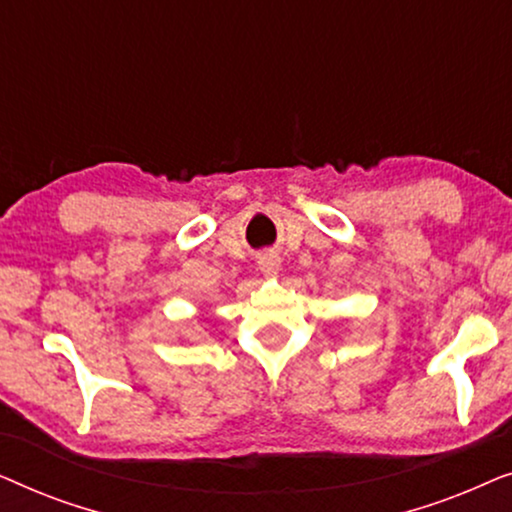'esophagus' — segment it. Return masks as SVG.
Here are the masks:
<instances>
[{
	"label": "esophagus",
	"instance_id": "1",
	"mask_svg": "<svg viewBox=\"0 0 512 512\" xmlns=\"http://www.w3.org/2000/svg\"><path fill=\"white\" fill-rule=\"evenodd\" d=\"M258 265H261V272L265 277H275L279 268H282V261H279L277 254H263L258 258Z\"/></svg>",
	"mask_w": 512,
	"mask_h": 512
}]
</instances>
